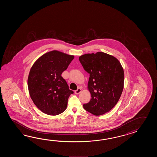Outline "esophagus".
<instances>
[{"instance_id":"1","label":"esophagus","mask_w":157,"mask_h":157,"mask_svg":"<svg viewBox=\"0 0 157 157\" xmlns=\"http://www.w3.org/2000/svg\"><path fill=\"white\" fill-rule=\"evenodd\" d=\"M81 92V89L80 88H78L77 90L75 91V93L76 94H79Z\"/></svg>"}]
</instances>
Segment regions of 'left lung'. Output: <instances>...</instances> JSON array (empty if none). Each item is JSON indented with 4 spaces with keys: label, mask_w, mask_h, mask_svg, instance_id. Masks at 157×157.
<instances>
[{
    "label": "left lung",
    "mask_w": 157,
    "mask_h": 157,
    "mask_svg": "<svg viewBox=\"0 0 157 157\" xmlns=\"http://www.w3.org/2000/svg\"><path fill=\"white\" fill-rule=\"evenodd\" d=\"M83 69L90 74L87 88L91 99L83 108L95 116L106 113L113 108L124 89V71L116 58L103 52L79 57Z\"/></svg>",
    "instance_id": "left-lung-1"
}]
</instances>
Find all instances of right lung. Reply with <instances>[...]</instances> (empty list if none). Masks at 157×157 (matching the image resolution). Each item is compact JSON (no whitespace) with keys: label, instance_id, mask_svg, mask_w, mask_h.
Instances as JSON below:
<instances>
[{"label":"right lung","instance_id":"obj_1","mask_svg":"<svg viewBox=\"0 0 157 157\" xmlns=\"http://www.w3.org/2000/svg\"><path fill=\"white\" fill-rule=\"evenodd\" d=\"M74 58V56L53 50L41 56L31 68L27 80L30 97L44 113L56 116L66 110L74 91L61 75Z\"/></svg>","mask_w":157,"mask_h":157}]
</instances>
